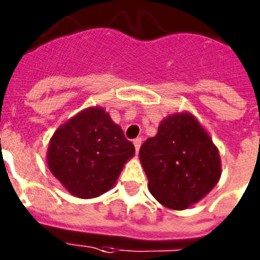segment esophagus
<instances>
[{"label": "esophagus", "mask_w": 260, "mask_h": 260, "mask_svg": "<svg viewBox=\"0 0 260 260\" xmlns=\"http://www.w3.org/2000/svg\"><path fill=\"white\" fill-rule=\"evenodd\" d=\"M141 144H142V138H137V139H134V147H135V151H139V148H141Z\"/></svg>", "instance_id": "esophagus-1"}]
</instances>
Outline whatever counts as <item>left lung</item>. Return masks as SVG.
<instances>
[{
    "label": "left lung",
    "instance_id": "obj_1",
    "mask_svg": "<svg viewBox=\"0 0 260 260\" xmlns=\"http://www.w3.org/2000/svg\"><path fill=\"white\" fill-rule=\"evenodd\" d=\"M148 189L171 210H185L204 198L221 176L217 147L191 113H174L139 151Z\"/></svg>",
    "mask_w": 260,
    "mask_h": 260
}]
</instances>
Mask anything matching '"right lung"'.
<instances>
[{
  "label": "right lung",
  "mask_w": 260,
  "mask_h": 260,
  "mask_svg": "<svg viewBox=\"0 0 260 260\" xmlns=\"http://www.w3.org/2000/svg\"><path fill=\"white\" fill-rule=\"evenodd\" d=\"M135 153L122 128L100 107L87 108L59 126L50 138L47 162L70 194L96 198L116 183Z\"/></svg>",
  "instance_id": "1"
}]
</instances>
